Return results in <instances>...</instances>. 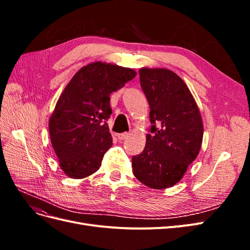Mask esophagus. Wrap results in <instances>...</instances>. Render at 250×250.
I'll use <instances>...</instances> for the list:
<instances>
[{
  "label": "esophagus",
  "instance_id": "obj_1",
  "mask_svg": "<svg viewBox=\"0 0 250 250\" xmlns=\"http://www.w3.org/2000/svg\"><path fill=\"white\" fill-rule=\"evenodd\" d=\"M117 137H118V139L119 140H121V141H123V140H126L128 137H129V133L128 132H123V133H118L117 134Z\"/></svg>",
  "mask_w": 250,
  "mask_h": 250
}]
</instances>
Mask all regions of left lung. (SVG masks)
<instances>
[{
    "label": "left lung",
    "instance_id": "1",
    "mask_svg": "<svg viewBox=\"0 0 250 250\" xmlns=\"http://www.w3.org/2000/svg\"><path fill=\"white\" fill-rule=\"evenodd\" d=\"M141 86L150 106V132L143 152L132 157L134 176L163 190L176 185L199 154L203 123L198 105L177 74L142 67Z\"/></svg>",
    "mask_w": 250,
    "mask_h": 250
}]
</instances>
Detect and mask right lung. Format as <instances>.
Returning a JSON list of instances; mask_svg holds the SVG:
<instances>
[{
  "label": "right lung",
  "mask_w": 250,
  "mask_h": 250,
  "mask_svg": "<svg viewBox=\"0 0 250 250\" xmlns=\"http://www.w3.org/2000/svg\"><path fill=\"white\" fill-rule=\"evenodd\" d=\"M135 76L130 67L95 62L67 83L49 119L50 140L66 176L82 179L99 170L112 145L109 95Z\"/></svg>",
  "instance_id": "right-lung-1"
}]
</instances>
